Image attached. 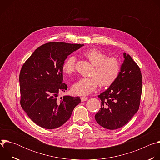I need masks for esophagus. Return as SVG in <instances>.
<instances>
[{
	"instance_id": "esophagus-1",
	"label": "esophagus",
	"mask_w": 160,
	"mask_h": 160,
	"mask_svg": "<svg viewBox=\"0 0 160 160\" xmlns=\"http://www.w3.org/2000/svg\"><path fill=\"white\" fill-rule=\"evenodd\" d=\"M80 99H81V101L83 102V101H85L88 99V98L87 97H81L80 98Z\"/></svg>"
}]
</instances>
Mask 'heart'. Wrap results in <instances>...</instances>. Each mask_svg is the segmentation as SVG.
I'll return each instance as SVG.
<instances>
[{
	"label": "heart",
	"instance_id": "heart-1",
	"mask_svg": "<svg viewBox=\"0 0 160 160\" xmlns=\"http://www.w3.org/2000/svg\"><path fill=\"white\" fill-rule=\"evenodd\" d=\"M84 56L94 66L91 77L82 78L72 87V92L77 95L87 96L92 93L100 84L102 87L111 85L118 78L122 70V63L115 57H108L101 51L92 48L83 53ZM76 58L74 56L68 57L62 64V70L67 75L75 72Z\"/></svg>",
	"mask_w": 160,
	"mask_h": 160
}]
</instances>
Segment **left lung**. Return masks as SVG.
<instances>
[{
    "instance_id": "obj_1",
    "label": "left lung",
    "mask_w": 160,
    "mask_h": 160,
    "mask_svg": "<svg viewBox=\"0 0 160 160\" xmlns=\"http://www.w3.org/2000/svg\"><path fill=\"white\" fill-rule=\"evenodd\" d=\"M123 56L118 78L98 96L101 107L95 118L98 124L109 130L124 126L139 108L142 88L141 69L129 54L123 53Z\"/></svg>"
}]
</instances>
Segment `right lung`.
<instances>
[{"instance_id":"right-lung-1","label":"right lung","mask_w":160,"mask_h":160,"mask_svg":"<svg viewBox=\"0 0 160 160\" xmlns=\"http://www.w3.org/2000/svg\"><path fill=\"white\" fill-rule=\"evenodd\" d=\"M83 45L49 42L38 48L22 65L19 73L20 104L38 126L57 128L70 119L80 97L57 98L68 86L62 82V64L68 56Z\"/></svg>"}]
</instances>
